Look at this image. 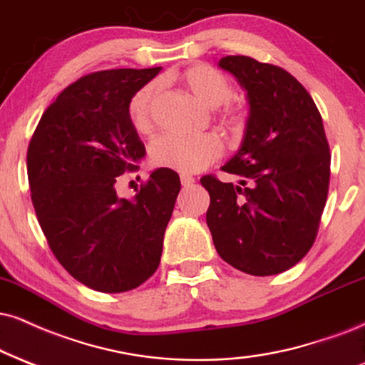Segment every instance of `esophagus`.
I'll use <instances>...</instances> for the list:
<instances>
[{
  "label": "esophagus",
  "instance_id": "1",
  "mask_svg": "<svg viewBox=\"0 0 365 365\" xmlns=\"http://www.w3.org/2000/svg\"><path fill=\"white\" fill-rule=\"evenodd\" d=\"M192 182H195V178H192V175H190V174H181V184H182L184 187L191 186Z\"/></svg>",
  "mask_w": 365,
  "mask_h": 365
}]
</instances>
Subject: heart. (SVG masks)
<instances>
[{"label": "heart", "mask_w": 365, "mask_h": 365, "mask_svg": "<svg viewBox=\"0 0 365 365\" xmlns=\"http://www.w3.org/2000/svg\"><path fill=\"white\" fill-rule=\"evenodd\" d=\"M178 79L205 106L218 108L225 103L218 111V120L225 128L235 133L244 127L242 111L227 103L233 94V86L223 73L211 66L195 64L179 73ZM157 94H159V83H148L138 89L130 100L128 118L137 132L148 133L154 127ZM148 155L155 168L170 169L182 174L197 173L222 155V142L215 135H201L192 138L165 135L152 143Z\"/></svg>", "instance_id": "heart-1"}]
</instances>
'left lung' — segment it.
I'll list each match as a JSON object with an SVG mask.
<instances>
[{
	"instance_id": "8db88e82",
	"label": "left lung",
	"mask_w": 365,
	"mask_h": 365,
	"mask_svg": "<svg viewBox=\"0 0 365 365\" xmlns=\"http://www.w3.org/2000/svg\"><path fill=\"white\" fill-rule=\"evenodd\" d=\"M218 66L247 91L249 118L238 152L222 170L238 184L201 178L206 223L225 262L272 276L299 262L317 238L330 182V147L313 98L282 67L247 56Z\"/></svg>"
}]
</instances>
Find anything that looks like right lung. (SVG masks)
<instances>
[{"mask_svg":"<svg viewBox=\"0 0 365 365\" xmlns=\"http://www.w3.org/2000/svg\"><path fill=\"white\" fill-rule=\"evenodd\" d=\"M159 71L83 76L45 110L26 152L31 203L48 247L94 291L135 289L159 267L181 190L178 173L155 169L133 200L115 190L120 175L137 170L145 155L128 118L130 100Z\"/></svg>","mask_w":365,"mask_h":365,"instance_id":"add662e5","label":"right lung"}]
</instances>
